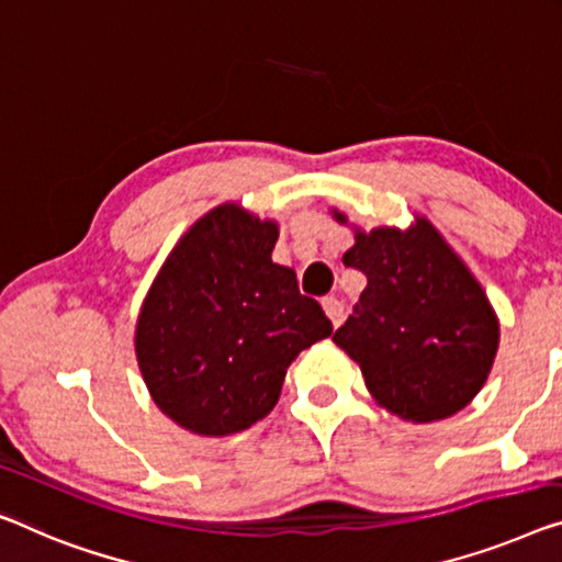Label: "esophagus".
I'll use <instances>...</instances> for the list:
<instances>
[{"label": "esophagus", "mask_w": 562, "mask_h": 562, "mask_svg": "<svg viewBox=\"0 0 562 562\" xmlns=\"http://www.w3.org/2000/svg\"><path fill=\"white\" fill-rule=\"evenodd\" d=\"M323 310L325 315L330 317L333 328H338V325L346 321V305H342L338 297H323Z\"/></svg>", "instance_id": "obj_1"}]
</instances>
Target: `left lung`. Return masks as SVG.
I'll return each mask as SVG.
<instances>
[{"instance_id": "obj_1", "label": "left lung", "mask_w": 562, "mask_h": 562, "mask_svg": "<svg viewBox=\"0 0 562 562\" xmlns=\"http://www.w3.org/2000/svg\"><path fill=\"white\" fill-rule=\"evenodd\" d=\"M342 265L368 284L333 340L361 366L375 404L414 424L462 412L495 363L499 323L454 249L416 216L404 232L356 229Z\"/></svg>"}]
</instances>
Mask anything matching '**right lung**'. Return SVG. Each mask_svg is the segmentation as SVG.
<instances>
[{
  "label": "right lung",
  "mask_w": 562,
  "mask_h": 562,
  "mask_svg": "<svg viewBox=\"0 0 562 562\" xmlns=\"http://www.w3.org/2000/svg\"><path fill=\"white\" fill-rule=\"evenodd\" d=\"M274 241V222L216 206L171 249L140 307V375L156 406L201 437L265 418L300 350L333 333L295 272L272 262Z\"/></svg>",
  "instance_id": "right-lung-1"
}]
</instances>
